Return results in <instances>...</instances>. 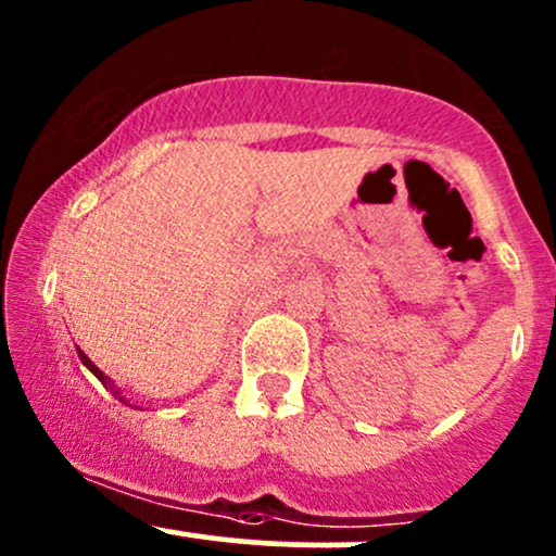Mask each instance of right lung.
<instances>
[{"mask_svg": "<svg viewBox=\"0 0 556 556\" xmlns=\"http://www.w3.org/2000/svg\"><path fill=\"white\" fill-rule=\"evenodd\" d=\"M78 358H80V363H83V366H86L88 368V371H91L93 376H96V379H99L101 381V384H104L106 389H110V392L114 394V397H117L119 402H125V405H130V402H127V397H125V394L123 392H119V387L117 384H114V381L110 379V376H106L104 371H101V368L99 366H93V361L91 358H88V355L86 353H83V350L78 348ZM132 407V405H130Z\"/></svg>", "mask_w": 556, "mask_h": 556, "instance_id": "1", "label": "right lung"}]
</instances>
